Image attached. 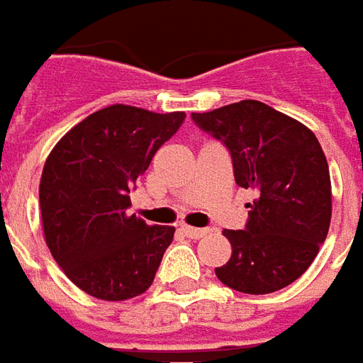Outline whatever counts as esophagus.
Here are the masks:
<instances>
[{"instance_id":"34e87169","label":"esophagus","mask_w":363,"mask_h":363,"mask_svg":"<svg viewBox=\"0 0 363 363\" xmlns=\"http://www.w3.org/2000/svg\"><path fill=\"white\" fill-rule=\"evenodd\" d=\"M184 236H189V238H194V240H199L202 236H206L208 234V228H194V226H182L181 228Z\"/></svg>"}]
</instances>
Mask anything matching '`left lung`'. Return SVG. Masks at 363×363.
<instances>
[{
  "instance_id": "1",
  "label": "left lung",
  "mask_w": 363,
  "mask_h": 363,
  "mask_svg": "<svg viewBox=\"0 0 363 363\" xmlns=\"http://www.w3.org/2000/svg\"><path fill=\"white\" fill-rule=\"evenodd\" d=\"M192 121L230 150L234 181L256 192L244 230H224L233 256L214 268L244 294H270L314 262L332 218V184L316 135L300 121L246 99Z\"/></svg>"
}]
</instances>
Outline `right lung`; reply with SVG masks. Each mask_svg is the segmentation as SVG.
<instances>
[{"label":"right lung","instance_id":"1","mask_svg":"<svg viewBox=\"0 0 363 363\" xmlns=\"http://www.w3.org/2000/svg\"><path fill=\"white\" fill-rule=\"evenodd\" d=\"M182 121V111L111 105L77 123L49 152L39 182L45 242L89 296L119 302L152 284L174 226H149L127 213L129 192Z\"/></svg>","mask_w":363,"mask_h":363}]
</instances>
